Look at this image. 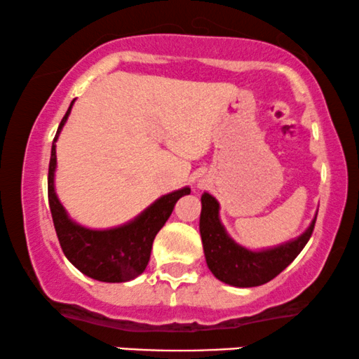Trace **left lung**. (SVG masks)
I'll use <instances>...</instances> for the list:
<instances>
[{
  "instance_id": "left-lung-1",
  "label": "left lung",
  "mask_w": 359,
  "mask_h": 359,
  "mask_svg": "<svg viewBox=\"0 0 359 359\" xmlns=\"http://www.w3.org/2000/svg\"><path fill=\"white\" fill-rule=\"evenodd\" d=\"M219 202L210 194L202 195L201 237L207 266L215 278L238 288L266 283L292 263L310 240L315 220L300 237L265 250H248L230 238L219 217Z\"/></svg>"
}]
</instances>
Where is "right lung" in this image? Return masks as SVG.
Listing matches in <instances>:
<instances>
[{
    "instance_id": "obj_1",
    "label": "right lung",
    "mask_w": 359,
    "mask_h": 359,
    "mask_svg": "<svg viewBox=\"0 0 359 359\" xmlns=\"http://www.w3.org/2000/svg\"><path fill=\"white\" fill-rule=\"evenodd\" d=\"M72 104L74 101L71 102L66 116L57 127L51 147V158H49L48 198L59 243L67 260L90 278L107 281V283L134 280L146 270L157 232L170 217L177 201L184 195H189L190 189L184 187L162 195L134 220L116 229L93 230L71 220L54 190V170H56V140L67 121Z\"/></svg>"
}]
</instances>
